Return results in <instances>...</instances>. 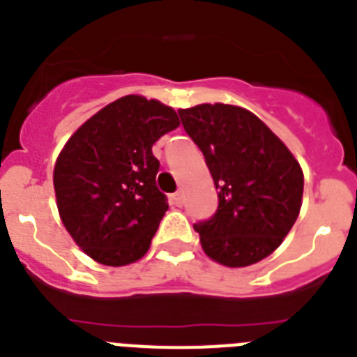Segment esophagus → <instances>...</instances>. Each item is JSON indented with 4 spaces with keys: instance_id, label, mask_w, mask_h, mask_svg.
I'll use <instances>...</instances> for the list:
<instances>
[{
    "instance_id": "1",
    "label": "esophagus",
    "mask_w": 357,
    "mask_h": 357,
    "mask_svg": "<svg viewBox=\"0 0 357 357\" xmlns=\"http://www.w3.org/2000/svg\"><path fill=\"white\" fill-rule=\"evenodd\" d=\"M172 204L176 207H181L184 204V193L182 191H176L175 195H172Z\"/></svg>"
}]
</instances>
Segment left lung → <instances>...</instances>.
Returning a JSON list of instances; mask_svg holds the SVG:
<instances>
[{
	"instance_id": "1",
	"label": "left lung",
	"mask_w": 357,
	"mask_h": 357,
	"mask_svg": "<svg viewBox=\"0 0 357 357\" xmlns=\"http://www.w3.org/2000/svg\"><path fill=\"white\" fill-rule=\"evenodd\" d=\"M206 157L218 211L200 222L207 257L229 268L259 263L284 241L302 207L304 173L289 148L254 112L227 103L178 109Z\"/></svg>"
}]
</instances>
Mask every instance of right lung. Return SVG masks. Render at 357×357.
<instances>
[{
  "label": "right lung",
  "mask_w": 357,
  "mask_h": 357,
  "mask_svg": "<svg viewBox=\"0 0 357 357\" xmlns=\"http://www.w3.org/2000/svg\"><path fill=\"white\" fill-rule=\"evenodd\" d=\"M181 125L172 107L128 94L77 128L55 160L53 188L66 230L96 263L127 266L148 252L166 197L151 146Z\"/></svg>",
  "instance_id": "right-lung-1"
}]
</instances>
